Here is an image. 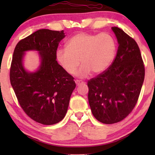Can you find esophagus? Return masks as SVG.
Returning a JSON list of instances; mask_svg holds the SVG:
<instances>
[{
  "label": "esophagus",
  "instance_id": "obj_1",
  "mask_svg": "<svg viewBox=\"0 0 155 155\" xmlns=\"http://www.w3.org/2000/svg\"><path fill=\"white\" fill-rule=\"evenodd\" d=\"M75 83H76V84H77V85H80V84H83V83H84V82H83V81H82V80H75Z\"/></svg>",
  "mask_w": 155,
  "mask_h": 155
}]
</instances>
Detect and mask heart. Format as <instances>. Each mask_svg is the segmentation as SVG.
<instances>
[{
  "mask_svg": "<svg viewBox=\"0 0 155 155\" xmlns=\"http://www.w3.org/2000/svg\"><path fill=\"white\" fill-rule=\"evenodd\" d=\"M116 42L113 36L107 32L96 35L80 32L72 37L66 48L56 51V56L61 68L69 75H75L80 61L82 66L78 75L86 78L102 73L109 66L116 54Z\"/></svg>",
  "mask_w": 155,
  "mask_h": 155,
  "instance_id": "heart-1",
  "label": "heart"
}]
</instances>
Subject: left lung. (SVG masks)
<instances>
[{"label":"left lung","mask_w":155,"mask_h":155,"mask_svg":"<svg viewBox=\"0 0 155 155\" xmlns=\"http://www.w3.org/2000/svg\"><path fill=\"white\" fill-rule=\"evenodd\" d=\"M118 43L113 63L87 82L88 100L93 116L105 124L124 120L137 104L145 66L136 41L117 27H112Z\"/></svg>","instance_id":"8db88e82"}]
</instances>
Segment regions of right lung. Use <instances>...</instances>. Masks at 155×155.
Masks as SVG:
<instances>
[{"label": "right lung", "mask_w": 155, "mask_h": 155, "mask_svg": "<svg viewBox=\"0 0 155 155\" xmlns=\"http://www.w3.org/2000/svg\"><path fill=\"white\" fill-rule=\"evenodd\" d=\"M65 37L63 30L39 29L20 40L12 56L10 80L18 102L29 118L44 125L63 120L76 86L74 78L56 61L59 42ZM31 50H37L41 59L34 73L27 71L22 62L25 51Z\"/></svg>", "instance_id": "right-lung-1"}]
</instances>
